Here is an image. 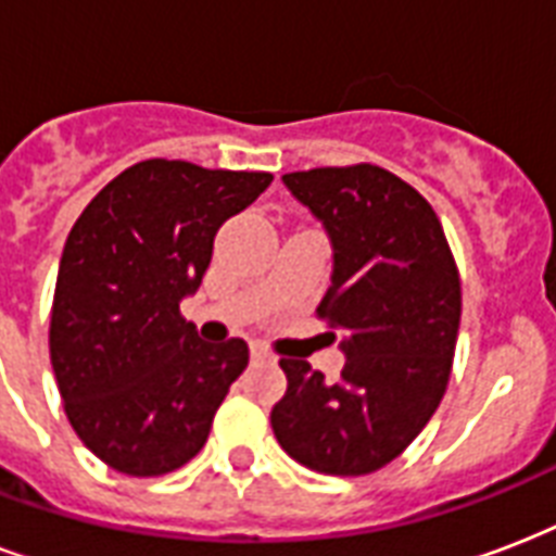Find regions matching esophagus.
<instances>
[{
	"label": "esophagus",
	"mask_w": 556,
	"mask_h": 556,
	"mask_svg": "<svg viewBox=\"0 0 556 556\" xmlns=\"http://www.w3.org/2000/svg\"><path fill=\"white\" fill-rule=\"evenodd\" d=\"M249 354H252V359H255V363H261V359H269V351H266V348L261 345V342H252V348H249Z\"/></svg>",
	"instance_id": "1"
}]
</instances>
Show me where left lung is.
Masks as SVG:
<instances>
[{
	"instance_id": "left-lung-1",
	"label": "left lung",
	"mask_w": 556,
	"mask_h": 556,
	"mask_svg": "<svg viewBox=\"0 0 556 556\" xmlns=\"http://www.w3.org/2000/svg\"><path fill=\"white\" fill-rule=\"evenodd\" d=\"M283 185L333 247L318 318L342 333L337 382L283 356L273 408L281 450L325 476H368L394 462L441 403L462 325V278L432 205L377 165L313 167ZM337 339V333H330Z\"/></svg>"
}]
</instances>
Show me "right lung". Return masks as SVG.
<instances>
[{"instance_id": "obj_1", "label": "right lung", "mask_w": 556, "mask_h": 556, "mask_svg": "<svg viewBox=\"0 0 556 556\" xmlns=\"http://www.w3.org/2000/svg\"><path fill=\"white\" fill-rule=\"evenodd\" d=\"M269 182L264 170L148 159L103 185L68 231L51 368L68 424L106 467L165 476L208 441L249 345L200 339L179 301L200 287L219 226Z\"/></svg>"}]
</instances>
